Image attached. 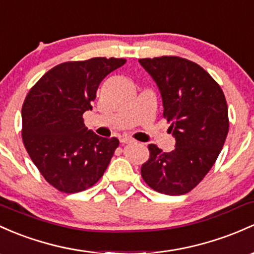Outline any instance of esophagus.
<instances>
[{
	"label": "esophagus",
	"instance_id": "esophagus-1",
	"mask_svg": "<svg viewBox=\"0 0 254 254\" xmlns=\"http://www.w3.org/2000/svg\"><path fill=\"white\" fill-rule=\"evenodd\" d=\"M121 143H124V144H132V143H134V140H133V139H130V138H122L121 139Z\"/></svg>",
	"mask_w": 254,
	"mask_h": 254
}]
</instances>
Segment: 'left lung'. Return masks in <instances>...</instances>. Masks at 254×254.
Wrapping results in <instances>:
<instances>
[{"label": "left lung", "mask_w": 254, "mask_h": 254, "mask_svg": "<svg viewBox=\"0 0 254 254\" xmlns=\"http://www.w3.org/2000/svg\"><path fill=\"white\" fill-rule=\"evenodd\" d=\"M139 63L159 87L163 117L176 138L170 152L150 144L141 177L155 191L184 195L208 173L225 143L229 117L224 93L203 67L188 59L163 56Z\"/></svg>", "instance_id": "1"}]
</instances>
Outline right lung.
<instances>
[{
    "label": "right lung",
    "instance_id": "1",
    "mask_svg": "<svg viewBox=\"0 0 254 254\" xmlns=\"http://www.w3.org/2000/svg\"><path fill=\"white\" fill-rule=\"evenodd\" d=\"M126 63L122 58H92L57 65L35 83L21 109V137L30 159L52 187L73 193L103 177L117 138L87 129L83 113L92 110L100 82Z\"/></svg>",
    "mask_w": 254,
    "mask_h": 254
}]
</instances>
